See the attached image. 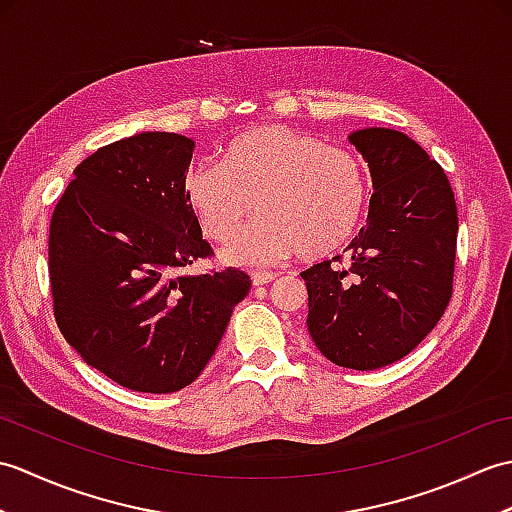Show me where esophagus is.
Segmentation results:
<instances>
[{"instance_id": "34e87169", "label": "esophagus", "mask_w": 512, "mask_h": 512, "mask_svg": "<svg viewBox=\"0 0 512 512\" xmlns=\"http://www.w3.org/2000/svg\"><path fill=\"white\" fill-rule=\"evenodd\" d=\"M250 279H253V286H268V284H273V281L277 279V273H266V270H255V273L250 275Z\"/></svg>"}]
</instances>
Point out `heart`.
<instances>
[{"mask_svg": "<svg viewBox=\"0 0 512 512\" xmlns=\"http://www.w3.org/2000/svg\"><path fill=\"white\" fill-rule=\"evenodd\" d=\"M184 198L213 242L231 239L257 202L262 220L222 257L275 264L295 253L328 257L350 242L367 204V180L350 151L286 125H262L231 140L222 162H195L184 178Z\"/></svg>", "mask_w": 512, "mask_h": 512, "instance_id": "heart-1", "label": "heart"}]
</instances>
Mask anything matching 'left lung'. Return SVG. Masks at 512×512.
<instances>
[{
    "label": "left lung",
    "mask_w": 512,
    "mask_h": 512,
    "mask_svg": "<svg viewBox=\"0 0 512 512\" xmlns=\"http://www.w3.org/2000/svg\"><path fill=\"white\" fill-rule=\"evenodd\" d=\"M350 143L372 173L367 224L345 255L301 277L314 345L328 361L367 372L407 356L447 310L458 206L447 173L416 140L369 127Z\"/></svg>",
    "instance_id": "8db88e82"
}]
</instances>
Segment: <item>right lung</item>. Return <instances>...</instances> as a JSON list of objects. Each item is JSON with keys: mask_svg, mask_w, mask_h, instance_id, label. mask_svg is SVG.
Instances as JSON below:
<instances>
[{"mask_svg": "<svg viewBox=\"0 0 512 512\" xmlns=\"http://www.w3.org/2000/svg\"><path fill=\"white\" fill-rule=\"evenodd\" d=\"M193 147L167 132L101 147L74 169L50 220L61 334L85 363L145 394L191 385L250 290L239 268L182 273L213 255L184 198Z\"/></svg>", "mask_w": 512, "mask_h": 512, "instance_id": "add662e5", "label": "right lung"}]
</instances>
